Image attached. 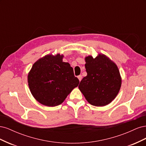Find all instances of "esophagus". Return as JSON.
Wrapping results in <instances>:
<instances>
[{
  "instance_id": "34e87169",
  "label": "esophagus",
  "mask_w": 146,
  "mask_h": 146,
  "mask_svg": "<svg viewBox=\"0 0 146 146\" xmlns=\"http://www.w3.org/2000/svg\"><path fill=\"white\" fill-rule=\"evenodd\" d=\"M77 77H78V80H79V81H80H80L82 80V76H81V75H80V76H78Z\"/></svg>"
}]
</instances>
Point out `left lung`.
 <instances>
[{"instance_id": "8db88e82", "label": "left lung", "mask_w": 146, "mask_h": 146, "mask_svg": "<svg viewBox=\"0 0 146 146\" xmlns=\"http://www.w3.org/2000/svg\"><path fill=\"white\" fill-rule=\"evenodd\" d=\"M87 76L78 88L91 105L104 107L116 98L121 89L122 78L116 63L103 54L96 58L85 57Z\"/></svg>"}]
</instances>
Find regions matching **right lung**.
<instances>
[{"label": "right lung", "instance_id": "right-lung-1", "mask_svg": "<svg viewBox=\"0 0 146 146\" xmlns=\"http://www.w3.org/2000/svg\"><path fill=\"white\" fill-rule=\"evenodd\" d=\"M63 55L48 54L38 60L28 74L30 91L38 102L47 107L62 104L79 84Z\"/></svg>", "mask_w": 146, "mask_h": 146}]
</instances>
